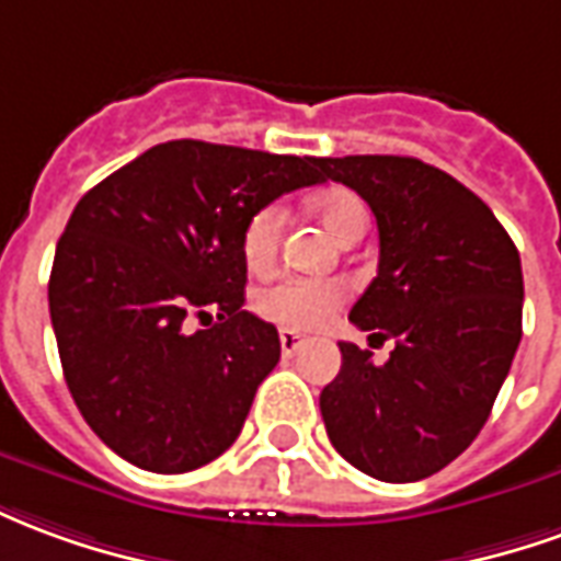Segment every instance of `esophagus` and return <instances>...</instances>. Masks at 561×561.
Instances as JSON below:
<instances>
[{"mask_svg":"<svg viewBox=\"0 0 561 561\" xmlns=\"http://www.w3.org/2000/svg\"><path fill=\"white\" fill-rule=\"evenodd\" d=\"M301 347V337L293 332V329H280V351L284 356H296Z\"/></svg>","mask_w":561,"mask_h":561,"instance_id":"obj_1","label":"esophagus"}]
</instances>
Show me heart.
<instances>
[{
    "instance_id": "heart-1",
    "label": "heart",
    "mask_w": 561,
    "mask_h": 561,
    "mask_svg": "<svg viewBox=\"0 0 561 561\" xmlns=\"http://www.w3.org/2000/svg\"><path fill=\"white\" fill-rule=\"evenodd\" d=\"M313 210L332 238H341L347 229L368 224V208L365 202L351 190H332L313 202ZM280 232H284V208L280 205H265L253 210L244 224L241 236V253L250 272H265L277 260L280 248ZM344 289L332 280H305V277H284L272 287H265L256 299L268 320L287 325V329H320V325L341 308Z\"/></svg>"
}]
</instances>
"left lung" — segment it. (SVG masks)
Here are the masks:
<instances>
[{
  "label": "left lung",
  "instance_id": "obj_1",
  "mask_svg": "<svg viewBox=\"0 0 561 561\" xmlns=\"http://www.w3.org/2000/svg\"><path fill=\"white\" fill-rule=\"evenodd\" d=\"M323 174L377 217V277L351 320L371 351L341 341V371L320 392L329 440L353 468L414 483L478 438L523 337L514 241L468 186L414 157H329Z\"/></svg>",
  "mask_w": 561,
  "mask_h": 561
}]
</instances>
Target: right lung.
Returning <instances> with one entry per match:
<instances>
[{"label": "right lung", "instance_id": "right-lung-1", "mask_svg": "<svg viewBox=\"0 0 561 561\" xmlns=\"http://www.w3.org/2000/svg\"><path fill=\"white\" fill-rule=\"evenodd\" d=\"M320 157L165 141L96 184L59 238L47 301L87 426L126 462L184 474L236 444L280 359L241 311L253 210L323 184ZM198 319L208 330L188 332Z\"/></svg>", "mask_w": 561, "mask_h": 561}]
</instances>
